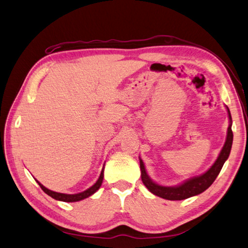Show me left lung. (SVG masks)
<instances>
[{
  "label": "left lung",
  "mask_w": 248,
  "mask_h": 248,
  "mask_svg": "<svg viewBox=\"0 0 248 248\" xmlns=\"http://www.w3.org/2000/svg\"><path fill=\"white\" fill-rule=\"evenodd\" d=\"M227 109H228V114H229L230 124L229 127H228L226 143L224 145V147H222L219 156H218L215 163L213 164L207 172L202 174V175L188 179L187 182L176 187L160 186L158 184L154 183L152 179L149 178V176L146 173V170H145L143 161L142 160H140V173H142L140 174V176H142V182L144 185L147 187V189L150 192L160 198L167 199V200L178 201V200H184V199H188L190 197L199 195V193L206 190V189L210 187L213 183H214L216 177L218 176V174L220 172L222 166H224V163L226 162V160L228 159V157H229L231 146H232V140H233V133H232V129H231V123H232L231 114H230L229 108H227Z\"/></svg>",
  "instance_id": "8db88e82"
}]
</instances>
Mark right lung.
<instances>
[{"instance_id":"obj_1","label":"right lung","mask_w":248,"mask_h":248,"mask_svg":"<svg viewBox=\"0 0 248 248\" xmlns=\"http://www.w3.org/2000/svg\"><path fill=\"white\" fill-rule=\"evenodd\" d=\"M104 169L102 170L101 172V175L99 177L98 181L94 184L93 186L90 187L89 189H87V190L82 191L80 193H76V195H65V193H59V192H55V191H51L49 189H47L46 187H44L40 182H37L38 185L42 188V190L47 193L48 196H50L51 198L56 199V200H59V201H63V202H77V201H80V200H84V199L90 197L91 195H93V193L98 190V189L101 187L102 185V182H103V176H104Z\"/></svg>"}]
</instances>
